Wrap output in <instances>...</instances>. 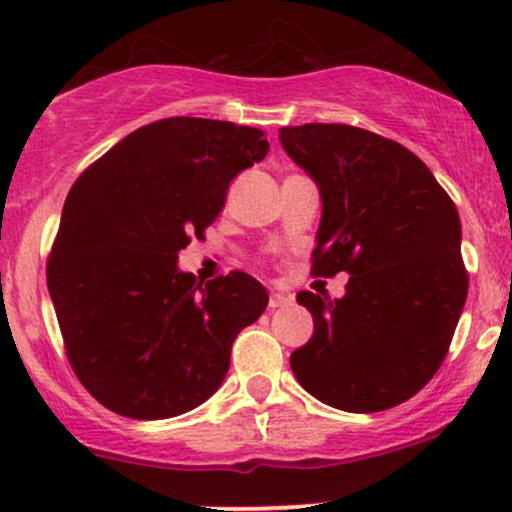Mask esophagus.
<instances>
[{
	"instance_id": "esophagus-1",
	"label": "esophagus",
	"mask_w": 512,
	"mask_h": 512,
	"mask_svg": "<svg viewBox=\"0 0 512 512\" xmlns=\"http://www.w3.org/2000/svg\"><path fill=\"white\" fill-rule=\"evenodd\" d=\"M291 303V294H284V291H272L269 294V308H284Z\"/></svg>"
}]
</instances>
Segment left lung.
<instances>
[{"label": "left lung", "instance_id": "obj_1", "mask_svg": "<svg viewBox=\"0 0 512 512\" xmlns=\"http://www.w3.org/2000/svg\"><path fill=\"white\" fill-rule=\"evenodd\" d=\"M279 140L320 192L313 274H350L342 299L296 294L313 338L291 352V372L340 411L398 406L440 369L462 316L457 206L418 155L372 131L303 123Z\"/></svg>", "mask_w": 512, "mask_h": 512}]
</instances>
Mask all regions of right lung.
I'll list each match as a JSON object with an SVG mask.
<instances>
[{
	"mask_svg": "<svg viewBox=\"0 0 512 512\" xmlns=\"http://www.w3.org/2000/svg\"><path fill=\"white\" fill-rule=\"evenodd\" d=\"M267 153L260 128L182 116L133 131L72 184L48 291L72 369L101 406L174 418L223 384L233 340L262 316L267 289L245 272L201 286L179 269V250Z\"/></svg>",
	"mask_w": 512,
	"mask_h": 512,
	"instance_id": "right-lung-1",
	"label": "right lung"
}]
</instances>
